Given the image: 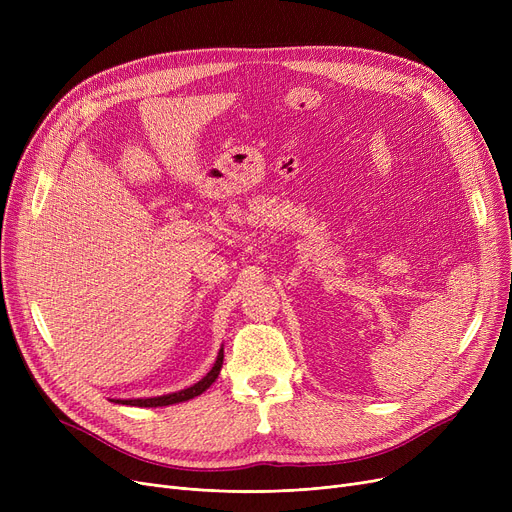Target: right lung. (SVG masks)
<instances>
[{
	"instance_id": "right-lung-1",
	"label": "right lung",
	"mask_w": 512,
	"mask_h": 512,
	"mask_svg": "<svg viewBox=\"0 0 512 512\" xmlns=\"http://www.w3.org/2000/svg\"><path fill=\"white\" fill-rule=\"evenodd\" d=\"M222 363H224V344L220 348L218 357H215L213 367L203 375V378L193 384L191 388H184L172 394H164V396H153V398H114L112 402H120V405H130V407H170L176 405V402H184V400H191L199 394H203L215 380H218V375L222 371Z\"/></svg>"
}]
</instances>
